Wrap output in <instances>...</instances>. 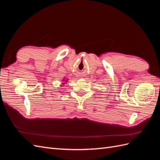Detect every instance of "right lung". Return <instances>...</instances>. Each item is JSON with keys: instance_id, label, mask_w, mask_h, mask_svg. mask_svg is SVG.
<instances>
[{"instance_id": "1", "label": "right lung", "mask_w": 160, "mask_h": 160, "mask_svg": "<svg viewBox=\"0 0 160 160\" xmlns=\"http://www.w3.org/2000/svg\"><path fill=\"white\" fill-rule=\"evenodd\" d=\"M67 80H69V79H67ZM67 80H65V79H63V80H62V81H64L65 82V83H66V82H67ZM64 84H65L64 83H62V85H64Z\"/></svg>"}]
</instances>
